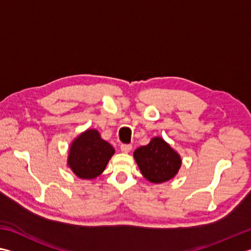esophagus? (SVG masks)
I'll list each match as a JSON object with an SVG mask.
<instances>
[{
    "label": "esophagus",
    "mask_w": 251,
    "mask_h": 251,
    "mask_svg": "<svg viewBox=\"0 0 251 251\" xmlns=\"http://www.w3.org/2000/svg\"><path fill=\"white\" fill-rule=\"evenodd\" d=\"M131 148H132L131 145H126V144L121 145V150L122 152H124V153H128V152L131 150Z\"/></svg>",
    "instance_id": "1"
}]
</instances>
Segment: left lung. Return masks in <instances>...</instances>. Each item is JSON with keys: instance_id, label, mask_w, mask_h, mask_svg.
Here are the masks:
<instances>
[{"instance_id": "left-lung-1", "label": "left lung", "mask_w": 251, "mask_h": 251, "mask_svg": "<svg viewBox=\"0 0 251 251\" xmlns=\"http://www.w3.org/2000/svg\"><path fill=\"white\" fill-rule=\"evenodd\" d=\"M134 158L141 174L155 184L173 178L181 165L179 154L160 137H154L147 146L136 149Z\"/></svg>"}]
</instances>
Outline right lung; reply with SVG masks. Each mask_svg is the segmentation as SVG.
Listing matches in <instances>:
<instances>
[{"mask_svg":"<svg viewBox=\"0 0 251 251\" xmlns=\"http://www.w3.org/2000/svg\"><path fill=\"white\" fill-rule=\"evenodd\" d=\"M114 152L109 142L101 138L99 131L88 129L72 142L67 165L79 178L92 179L105 170Z\"/></svg>","mask_w":251,"mask_h":251,"instance_id":"add662e5","label":"right lung"}]
</instances>
